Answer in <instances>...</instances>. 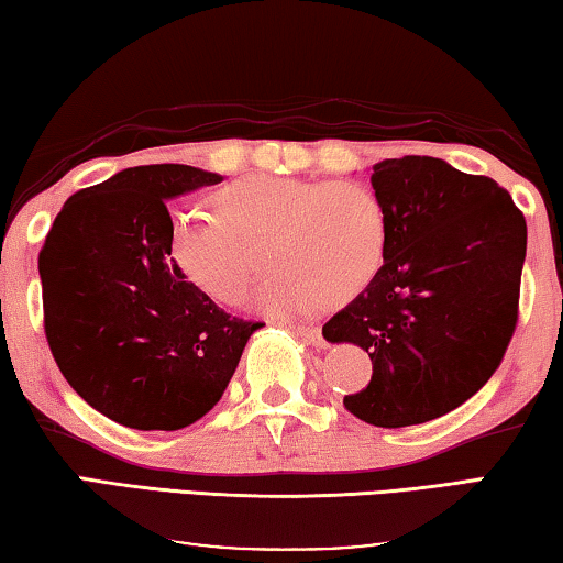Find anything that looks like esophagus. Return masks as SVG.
<instances>
[{
    "instance_id": "esophagus-1",
    "label": "esophagus",
    "mask_w": 563,
    "mask_h": 563,
    "mask_svg": "<svg viewBox=\"0 0 563 563\" xmlns=\"http://www.w3.org/2000/svg\"><path fill=\"white\" fill-rule=\"evenodd\" d=\"M291 332L297 334V336H301V340L305 342H309V344H322L324 340H322V330H319V327H291Z\"/></svg>"
}]
</instances>
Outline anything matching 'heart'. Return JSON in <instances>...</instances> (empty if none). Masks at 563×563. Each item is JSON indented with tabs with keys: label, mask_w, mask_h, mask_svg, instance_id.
<instances>
[{
	"label": "heart",
	"mask_w": 563,
	"mask_h": 563,
	"mask_svg": "<svg viewBox=\"0 0 563 563\" xmlns=\"http://www.w3.org/2000/svg\"><path fill=\"white\" fill-rule=\"evenodd\" d=\"M221 221L194 209L173 211L168 262L188 287L219 305H239L252 279L245 246L264 244L266 279L252 305L269 317H299L347 305L383 269L390 223L372 188L354 180L256 176L216 194Z\"/></svg>",
	"instance_id": "b5f03b06"
}]
</instances>
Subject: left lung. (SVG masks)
Instances as JSON below:
<instances>
[{
  "mask_svg": "<svg viewBox=\"0 0 563 563\" xmlns=\"http://www.w3.org/2000/svg\"><path fill=\"white\" fill-rule=\"evenodd\" d=\"M390 244L377 279L322 327L372 360L354 418L408 428L455 410L488 383L518 319L526 219L488 176L430 155L372 166Z\"/></svg>",
  "mask_w": 563,
  "mask_h": 563,
  "instance_id": "1",
  "label": "left lung"
}]
</instances>
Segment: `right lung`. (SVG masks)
<instances>
[{
	"label": "right lung",
	"instance_id": "right-lung-1",
	"mask_svg": "<svg viewBox=\"0 0 563 563\" xmlns=\"http://www.w3.org/2000/svg\"><path fill=\"white\" fill-rule=\"evenodd\" d=\"M223 176L158 163L70 196L40 252L45 334L85 402L135 430H180L221 400L258 322L216 307L168 262L166 201Z\"/></svg>",
	"mask_w": 563,
	"mask_h": 563
}]
</instances>
